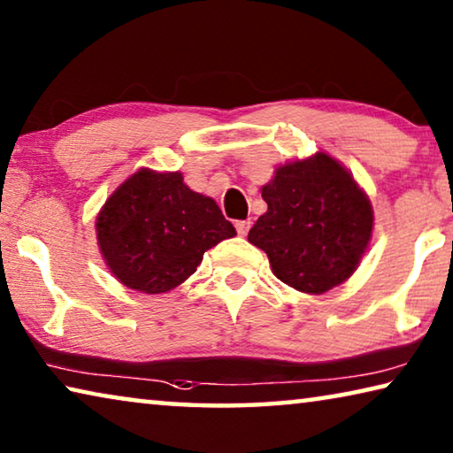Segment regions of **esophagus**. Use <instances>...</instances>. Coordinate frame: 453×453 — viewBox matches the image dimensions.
<instances>
[{"mask_svg":"<svg viewBox=\"0 0 453 453\" xmlns=\"http://www.w3.org/2000/svg\"><path fill=\"white\" fill-rule=\"evenodd\" d=\"M234 226H236V233H239L241 236H245L249 233V228H250V220L249 219L247 220H236Z\"/></svg>","mask_w":453,"mask_h":453,"instance_id":"34e87169","label":"esophagus"}]
</instances>
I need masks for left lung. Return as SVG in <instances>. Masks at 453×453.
Segmentation results:
<instances>
[{"label":"left lung","mask_w":453,"mask_h":453,"mask_svg":"<svg viewBox=\"0 0 453 453\" xmlns=\"http://www.w3.org/2000/svg\"><path fill=\"white\" fill-rule=\"evenodd\" d=\"M267 212L249 231L277 280L324 294L358 267L372 233V208L336 159L316 154L285 164L261 190Z\"/></svg>","instance_id":"8db88e82"}]
</instances>
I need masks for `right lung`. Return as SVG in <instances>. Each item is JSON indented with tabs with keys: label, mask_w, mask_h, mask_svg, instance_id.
<instances>
[{
	"label": "right lung",
	"mask_w": 453,
	"mask_h": 453,
	"mask_svg": "<svg viewBox=\"0 0 453 453\" xmlns=\"http://www.w3.org/2000/svg\"><path fill=\"white\" fill-rule=\"evenodd\" d=\"M234 234L217 203L192 192L178 172L139 170L117 188L96 219L109 269L143 294H164L186 281L204 250Z\"/></svg>",
	"instance_id": "right-lung-1"
}]
</instances>
